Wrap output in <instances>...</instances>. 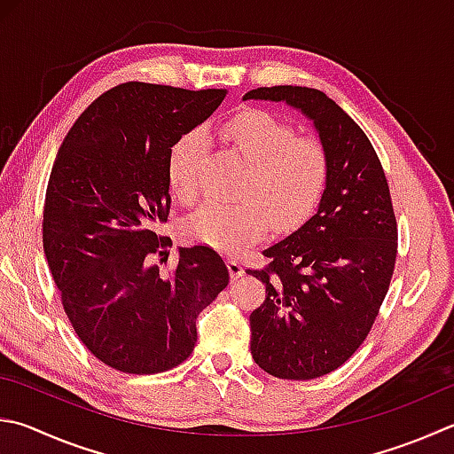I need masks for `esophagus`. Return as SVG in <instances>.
I'll return each instance as SVG.
<instances>
[{
    "label": "esophagus",
    "instance_id": "esophagus-1",
    "mask_svg": "<svg viewBox=\"0 0 454 454\" xmlns=\"http://www.w3.org/2000/svg\"><path fill=\"white\" fill-rule=\"evenodd\" d=\"M228 270H230V276H232V279H238V278H242L246 271H244V266H242V262L240 260H236V258H228Z\"/></svg>",
    "mask_w": 454,
    "mask_h": 454
}]
</instances>
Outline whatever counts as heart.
Here are the masks:
<instances>
[{"label": "heart", "mask_w": 454, "mask_h": 454, "mask_svg": "<svg viewBox=\"0 0 454 454\" xmlns=\"http://www.w3.org/2000/svg\"><path fill=\"white\" fill-rule=\"evenodd\" d=\"M220 137L248 164L234 204L206 202L184 222L188 240L238 254L268 234L300 226L317 208L329 178V156L316 137H295L294 129L258 109L238 113ZM210 141L204 129L180 135L168 153V180L178 200L192 202L200 188V164Z\"/></svg>", "instance_id": "1"}]
</instances>
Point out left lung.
Masks as SVG:
<instances>
[{
  "label": "left lung",
  "instance_id": "1",
  "mask_svg": "<svg viewBox=\"0 0 454 454\" xmlns=\"http://www.w3.org/2000/svg\"><path fill=\"white\" fill-rule=\"evenodd\" d=\"M248 98L301 111L329 156L317 212L263 250L266 268L248 270L266 284L250 316L254 361L274 377L308 381L341 367L365 341L393 278L397 220L375 148L340 105L294 85L252 89Z\"/></svg>",
  "mask_w": 454,
  "mask_h": 454
}]
</instances>
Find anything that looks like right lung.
<instances>
[{"label":"right lung","mask_w":454,"mask_h":454,"mask_svg":"<svg viewBox=\"0 0 454 454\" xmlns=\"http://www.w3.org/2000/svg\"><path fill=\"white\" fill-rule=\"evenodd\" d=\"M226 89L122 83L95 98L65 137L49 176L43 252L79 340L122 373L168 371L191 356L196 317L228 286L208 246L180 250L159 226L170 212L168 153L224 101Z\"/></svg>","instance_id":"right-lung-1"}]
</instances>
